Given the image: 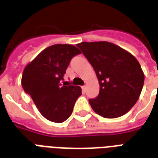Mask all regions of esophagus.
<instances>
[{
  "label": "esophagus",
  "mask_w": 158,
  "mask_h": 158,
  "mask_svg": "<svg viewBox=\"0 0 158 158\" xmlns=\"http://www.w3.org/2000/svg\"><path fill=\"white\" fill-rule=\"evenodd\" d=\"M87 90V87L86 86H82V91L84 92V93H85Z\"/></svg>",
  "instance_id": "34e87169"
}]
</instances>
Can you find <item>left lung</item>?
Returning <instances> with one entry per match:
<instances>
[{
	"label": "left lung",
	"instance_id": "1",
	"mask_svg": "<svg viewBox=\"0 0 158 158\" xmlns=\"http://www.w3.org/2000/svg\"><path fill=\"white\" fill-rule=\"evenodd\" d=\"M77 47L94 67L100 85L98 96L89 100L93 110L110 119L125 115L138 101L144 83L137 59L108 42H84Z\"/></svg>",
	"mask_w": 158,
	"mask_h": 158
}]
</instances>
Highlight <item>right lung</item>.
I'll return each instance as SVG.
<instances>
[{
  "mask_svg": "<svg viewBox=\"0 0 158 158\" xmlns=\"http://www.w3.org/2000/svg\"><path fill=\"white\" fill-rule=\"evenodd\" d=\"M80 53L70 44H56L44 49L23 69L21 80L23 90L50 121L66 120L82 94L80 87L60 84L71 59Z\"/></svg>",
  "mask_w": 158,
  "mask_h": 158,
  "instance_id": "1",
  "label": "right lung"
}]
</instances>
